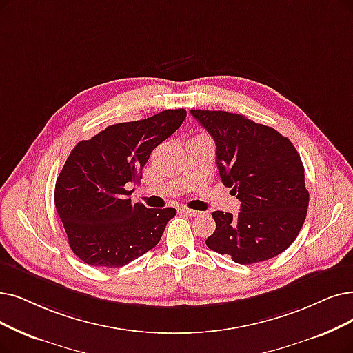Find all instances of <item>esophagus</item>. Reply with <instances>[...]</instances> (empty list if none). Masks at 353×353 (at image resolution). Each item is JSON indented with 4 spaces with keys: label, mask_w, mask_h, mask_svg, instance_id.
Segmentation results:
<instances>
[{
    "label": "esophagus",
    "mask_w": 353,
    "mask_h": 353,
    "mask_svg": "<svg viewBox=\"0 0 353 353\" xmlns=\"http://www.w3.org/2000/svg\"><path fill=\"white\" fill-rule=\"evenodd\" d=\"M182 214H185V216H190V217H195V216H199L200 214V211H196V210H191V208H188V207H179L178 208Z\"/></svg>",
    "instance_id": "34e87169"
}]
</instances>
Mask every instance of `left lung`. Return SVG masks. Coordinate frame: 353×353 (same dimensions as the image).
Wrapping results in <instances>:
<instances>
[{
    "label": "left lung",
    "mask_w": 353,
    "mask_h": 353,
    "mask_svg": "<svg viewBox=\"0 0 353 353\" xmlns=\"http://www.w3.org/2000/svg\"><path fill=\"white\" fill-rule=\"evenodd\" d=\"M216 142L221 182L241 201V213L214 211L207 248L236 263L268 261L299 236L307 216L308 191L300 154L288 137L228 111L191 110Z\"/></svg>",
    "instance_id": "obj_1"
}]
</instances>
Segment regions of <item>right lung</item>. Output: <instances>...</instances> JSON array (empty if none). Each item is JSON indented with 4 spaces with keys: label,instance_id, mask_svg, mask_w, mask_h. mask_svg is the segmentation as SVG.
<instances>
[{
    "label": "right lung",
    "instance_id": "right-lung-1",
    "mask_svg": "<svg viewBox=\"0 0 353 353\" xmlns=\"http://www.w3.org/2000/svg\"><path fill=\"white\" fill-rule=\"evenodd\" d=\"M187 117L184 108L165 110L149 119L119 123L68 157L54 187V205L68 243L88 265L119 268L153 249L176 210L132 203L128 187L142 179L152 150Z\"/></svg>",
    "mask_w": 353,
    "mask_h": 353
}]
</instances>
